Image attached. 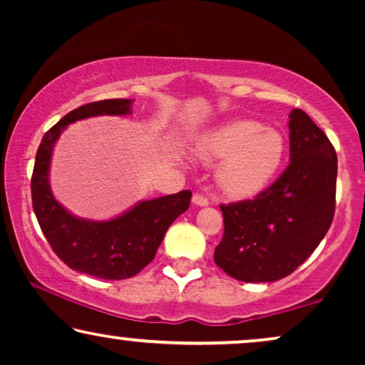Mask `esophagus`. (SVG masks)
<instances>
[{
  "instance_id": "1",
  "label": "esophagus",
  "mask_w": 365,
  "mask_h": 365,
  "mask_svg": "<svg viewBox=\"0 0 365 365\" xmlns=\"http://www.w3.org/2000/svg\"><path fill=\"white\" fill-rule=\"evenodd\" d=\"M192 204H194V206L204 207V206H207L209 201H207V197L202 196V194H194V196H192Z\"/></svg>"
}]
</instances>
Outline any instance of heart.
I'll use <instances>...</instances> for the list:
<instances>
[{
	"mask_svg": "<svg viewBox=\"0 0 365 365\" xmlns=\"http://www.w3.org/2000/svg\"><path fill=\"white\" fill-rule=\"evenodd\" d=\"M286 141L276 129L237 119L211 129L197 139L192 154L202 163L221 161L219 187L229 196L246 197L266 186L281 166Z\"/></svg>",
	"mask_w": 365,
	"mask_h": 365,
	"instance_id": "b5f03b06",
	"label": "heart"
}]
</instances>
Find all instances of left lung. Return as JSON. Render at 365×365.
Returning a JSON list of instances; mask_svg holds the SVG:
<instances>
[{"instance_id":"left-lung-1","label":"left lung","mask_w":365,"mask_h":365,"mask_svg":"<svg viewBox=\"0 0 365 365\" xmlns=\"http://www.w3.org/2000/svg\"><path fill=\"white\" fill-rule=\"evenodd\" d=\"M289 166L256 199L221 206L214 261L242 282H274L296 271L326 236L336 209L337 156L302 109L289 114Z\"/></svg>"}]
</instances>
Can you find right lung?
<instances>
[{
    "mask_svg": "<svg viewBox=\"0 0 365 365\" xmlns=\"http://www.w3.org/2000/svg\"><path fill=\"white\" fill-rule=\"evenodd\" d=\"M133 99H104L68 113L41 139L31 178L33 209L56 256L74 271L119 281L136 276L156 256L169 226L187 211L191 191L139 201L108 221L74 216L54 197L49 168L54 146L69 124L96 116L131 114Z\"/></svg>",
    "mask_w": 365,
    "mask_h": 365,
    "instance_id": "1",
    "label": "right lung"
}]
</instances>
